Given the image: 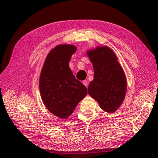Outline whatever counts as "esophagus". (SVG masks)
Returning a JSON list of instances; mask_svg holds the SVG:
<instances>
[{"label":"esophagus","mask_w":158,"mask_h":158,"mask_svg":"<svg viewBox=\"0 0 158 158\" xmlns=\"http://www.w3.org/2000/svg\"><path fill=\"white\" fill-rule=\"evenodd\" d=\"M82 83L85 87H88V81H87V80H84V81H82Z\"/></svg>","instance_id":"34e87169"}]
</instances>
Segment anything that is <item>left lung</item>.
I'll use <instances>...</instances> for the list:
<instances>
[{
    "label": "left lung",
    "mask_w": 158,
    "mask_h": 158,
    "mask_svg": "<svg viewBox=\"0 0 158 158\" xmlns=\"http://www.w3.org/2000/svg\"><path fill=\"white\" fill-rule=\"evenodd\" d=\"M87 53L94 69V79L90 83L88 93L104 111L114 113L126 93V79L122 67L109 47H98Z\"/></svg>",
    "instance_id": "1"
}]
</instances>
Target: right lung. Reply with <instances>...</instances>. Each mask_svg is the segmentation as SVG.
<instances>
[{
  "instance_id": "right-lung-1",
  "label": "right lung",
  "mask_w": 158,
  "mask_h": 158,
  "mask_svg": "<svg viewBox=\"0 0 158 158\" xmlns=\"http://www.w3.org/2000/svg\"><path fill=\"white\" fill-rule=\"evenodd\" d=\"M73 45L61 44L48 54L40 77L42 101L51 113L67 118L87 94V89L74 76L69 67L76 52Z\"/></svg>"
}]
</instances>
